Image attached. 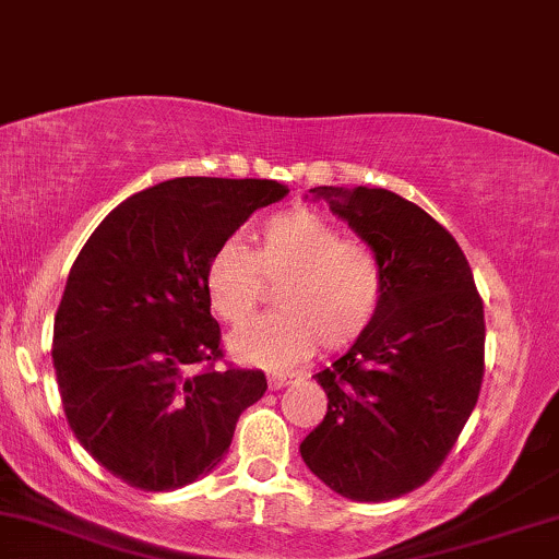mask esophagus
Returning a JSON list of instances; mask_svg holds the SVG:
<instances>
[{
    "mask_svg": "<svg viewBox=\"0 0 559 559\" xmlns=\"http://www.w3.org/2000/svg\"><path fill=\"white\" fill-rule=\"evenodd\" d=\"M292 373H281V370H271V373H267V386H271L273 391H278V389H284L288 381H292Z\"/></svg>",
    "mask_w": 559,
    "mask_h": 559,
    "instance_id": "esophagus-1",
    "label": "esophagus"
}]
</instances>
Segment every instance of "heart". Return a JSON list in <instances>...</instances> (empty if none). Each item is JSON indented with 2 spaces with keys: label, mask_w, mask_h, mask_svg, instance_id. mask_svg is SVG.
I'll return each instance as SVG.
<instances>
[{
  "label": "heart",
  "mask_w": 559,
  "mask_h": 559,
  "mask_svg": "<svg viewBox=\"0 0 559 559\" xmlns=\"http://www.w3.org/2000/svg\"><path fill=\"white\" fill-rule=\"evenodd\" d=\"M275 286L278 310L228 338L236 360L294 365L318 346L342 352L373 329L386 294V271L370 243L344 239L312 210H286L252 230L249 247L217 243L204 260L202 286L223 323L241 325Z\"/></svg>",
  "instance_id": "obj_1"
}]
</instances>
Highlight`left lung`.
I'll return each mask as SVG.
<instances>
[{"mask_svg": "<svg viewBox=\"0 0 559 559\" xmlns=\"http://www.w3.org/2000/svg\"><path fill=\"white\" fill-rule=\"evenodd\" d=\"M329 199L386 271L373 329L320 370L329 413L301 441L307 467L355 502H386L439 471L484 381V301L463 249L426 210L386 189Z\"/></svg>", "mask_w": 559, "mask_h": 559, "instance_id": "8db88e82", "label": "left lung"}]
</instances>
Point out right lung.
<instances>
[{"instance_id":"right-lung-1","label":"right lung","mask_w":559,"mask_h":559,"mask_svg":"<svg viewBox=\"0 0 559 559\" xmlns=\"http://www.w3.org/2000/svg\"><path fill=\"white\" fill-rule=\"evenodd\" d=\"M288 189L173 178L120 202L83 243L55 316L52 360L83 449L133 489L170 491L221 463L262 370L223 360L204 260Z\"/></svg>"}]
</instances>
